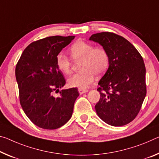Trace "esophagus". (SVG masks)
<instances>
[{"mask_svg": "<svg viewBox=\"0 0 159 159\" xmlns=\"http://www.w3.org/2000/svg\"><path fill=\"white\" fill-rule=\"evenodd\" d=\"M88 91H89V90H88V89H79V93H80V95L84 94V93H86V92H88Z\"/></svg>", "mask_w": 159, "mask_h": 159, "instance_id": "obj_1", "label": "esophagus"}]
</instances>
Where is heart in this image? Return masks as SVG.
Masks as SVG:
<instances>
[{
    "label": "heart",
    "instance_id": "b5f03b06",
    "mask_svg": "<svg viewBox=\"0 0 159 159\" xmlns=\"http://www.w3.org/2000/svg\"><path fill=\"white\" fill-rule=\"evenodd\" d=\"M69 53L74 61H80L79 69L81 70L68 80L71 87L86 88L94 80L95 75H103L109 67V54L103 47H94L89 42L79 40L70 47ZM57 65L63 74L68 75L71 72V59L64 54L57 55Z\"/></svg>",
    "mask_w": 159,
    "mask_h": 159
}]
</instances>
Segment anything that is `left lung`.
Wrapping results in <instances>:
<instances>
[{
	"label": "left lung",
	"instance_id": "1",
	"mask_svg": "<svg viewBox=\"0 0 159 159\" xmlns=\"http://www.w3.org/2000/svg\"><path fill=\"white\" fill-rule=\"evenodd\" d=\"M89 39L101 44L110 56L109 68L98 83L97 114L110 125H127L137 116L147 94L143 58L128 40L113 32L94 34Z\"/></svg>",
	"mask_w": 159,
	"mask_h": 159
}]
</instances>
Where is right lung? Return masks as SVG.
<instances>
[{"label": "right lung", "instance_id": "add662e5", "mask_svg": "<svg viewBox=\"0 0 159 159\" xmlns=\"http://www.w3.org/2000/svg\"><path fill=\"white\" fill-rule=\"evenodd\" d=\"M75 36H53L32 42L22 52L16 68L20 102L27 117L45 129L61 127L71 117L79 97L77 88L61 90L66 79L57 65V57Z\"/></svg>", "mask_w": 159, "mask_h": 159}]
</instances>
